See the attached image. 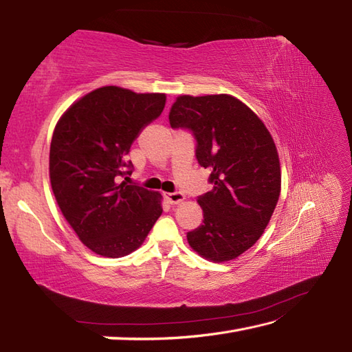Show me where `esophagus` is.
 Listing matches in <instances>:
<instances>
[{"label":"esophagus","mask_w":352,"mask_h":352,"mask_svg":"<svg viewBox=\"0 0 352 352\" xmlns=\"http://www.w3.org/2000/svg\"><path fill=\"white\" fill-rule=\"evenodd\" d=\"M164 198H166L170 204H180L184 201V195L182 192H172V193H166L164 195Z\"/></svg>","instance_id":"obj_1"}]
</instances>
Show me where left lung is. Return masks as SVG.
<instances>
[{
	"label": "left lung",
	"mask_w": 352,
	"mask_h": 352,
	"mask_svg": "<svg viewBox=\"0 0 352 352\" xmlns=\"http://www.w3.org/2000/svg\"><path fill=\"white\" fill-rule=\"evenodd\" d=\"M172 129L192 131L195 155L210 169L213 189L198 197L204 221L188 233L201 257L228 261L263 234L278 203L281 170L271 133L231 95H182L169 111Z\"/></svg>",
	"instance_id": "obj_1"
}]
</instances>
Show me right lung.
Returning a JSON list of instances; mask_svg holds the SVG:
<instances>
[{
	"label": "right lung",
	"instance_id": "right-lung-1",
	"mask_svg": "<svg viewBox=\"0 0 352 352\" xmlns=\"http://www.w3.org/2000/svg\"><path fill=\"white\" fill-rule=\"evenodd\" d=\"M164 94L104 86L85 95L57 122L50 148V180L58 207L89 250L124 257L144 243L160 218L162 195L119 183L131 175V144L162 115ZM129 178V177H125Z\"/></svg>",
	"mask_w": 352,
	"mask_h": 352
}]
</instances>
